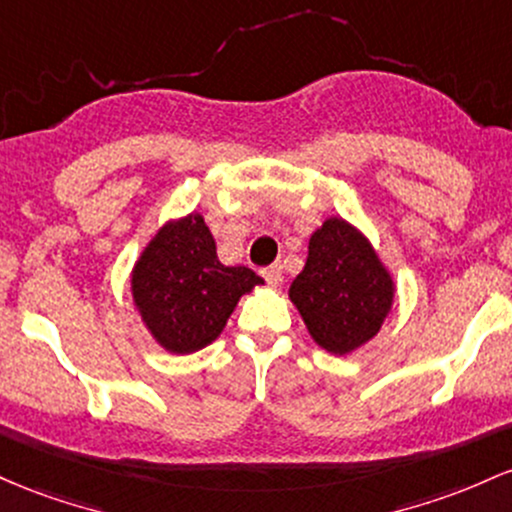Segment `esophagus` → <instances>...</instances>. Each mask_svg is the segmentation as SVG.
<instances>
[{"label":"esophagus","instance_id":"34e87169","mask_svg":"<svg viewBox=\"0 0 512 512\" xmlns=\"http://www.w3.org/2000/svg\"><path fill=\"white\" fill-rule=\"evenodd\" d=\"M261 275H263V278H266V283H268V285H271V287H278V285H280V280H283V268H280L278 263H275V266L263 268Z\"/></svg>","mask_w":512,"mask_h":512}]
</instances>
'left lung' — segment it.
Returning a JSON list of instances; mask_svg holds the SVG:
<instances>
[{
    "instance_id": "8db88e82",
    "label": "left lung",
    "mask_w": 512,
    "mask_h": 512,
    "mask_svg": "<svg viewBox=\"0 0 512 512\" xmlns=\"http://www.w3.org/2000/svg\"><path fill=\"white\" fill-rule=\"evenodd\" d=\"M287 297L319 348L350 355L380 333L396 283L363 229L331 215L309 237L307 261Z\"/></svg>"
}]
</instances>
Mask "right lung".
<instances>
[{
  "label": "right lung",
  "mask_w": 512,
  "mask_h": 512,
  "mask_svg": "<svg viewBox=\"0 0 512 512\" xmlns=\"http://www.w3.org/2000/svg\"><path fill=\"white\" fill-rule=\"evenodd\" d=\"M263 278L246 266H225L205 217L188 212L157 229L130 271L135 312L152 341L171 355L210 346L239 300Z\"/></svg>",
  "instance_id": "add662e5"
}]
</instances>
